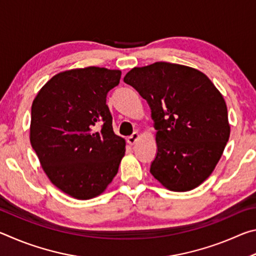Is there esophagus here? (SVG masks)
I'll list each match as a JSON object with an SVG mask.
<instances>
[{"instance_id":"34e87169","label":"esophagus","mask_w":256,"mask_h":256,"mask_svg":"<svg viewBox=\"0 0 256 256\" xmlns=\"http://www.w3.org/2000/svg\"><path fill=\"white\" fill-rule=\"evenodd\" d=\"M138 138H140V134H138V132H134L132 136H130L128 138V142L131 146H133L134 144H136V142L138 140Z\"/></svg>"}]
</instances>
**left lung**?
<instances>
[{"label":"left lung","instance_id":"left-lung-1","mask_svg":"<svg viewBox=\"0 0 256 256\" xmlns=\"http://www.w3.org/2000/svg\"><path fill=\"white\" fill-rule=\"evenodd\" d=\"M124 82L151 108L158 149L151 174L174 192L198 188L212 174L230 136L222 94L204 73L167 62L134 68Z\"/></svg>","mask_w":256,"mask_h":256}]
</instances>
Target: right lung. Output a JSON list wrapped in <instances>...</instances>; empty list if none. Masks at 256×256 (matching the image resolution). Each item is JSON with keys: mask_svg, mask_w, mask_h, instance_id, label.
<instances>
[{"mask_svg": "<svg viewBox=\"0 0 256 256\" xmlns=\"http://www.w3.org/2000/svg\"><path fill=\"white\" fill-rule=\"evenodd\" d=\"M120 74L97 66L60 72L32 102V149L52 183L78 200L100 196L125 154V140L112 131L106 105ZM96 124L102 125L100 132Z\"/></svg>", "mask_w": 256, "mask_h": 256, "instance_id": "1", "label": "right lung"}]
</instances>
